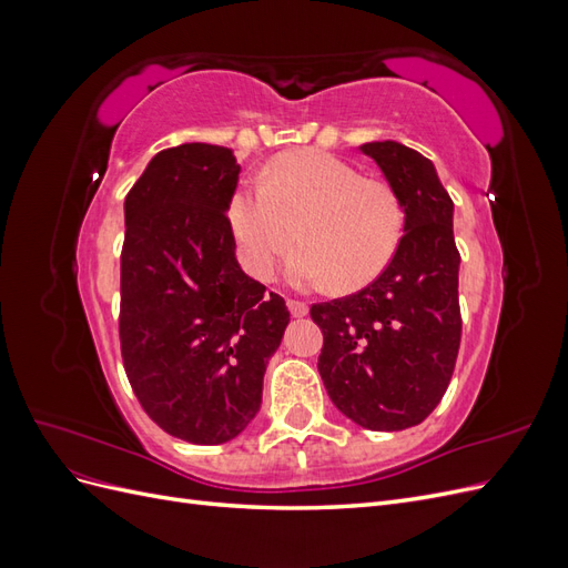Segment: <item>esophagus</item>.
I'll list each match as a JSON object with an SVG mask.
<instances>
[{"instance_id":"esophagus-1","label":"esophagus","mask_w":568,"mask_h":568,"mask_svg":"<svg viewBox=\"0 0 568 568\" xmlns=\"http://www.w3.org/2000/svg\"><path fill=\"white\" fill-rule=\"evenodd\" d=\"M286 307L294 317H305L307 315V305L301 303V301H286Z\"/></svg>"}]
</instances>
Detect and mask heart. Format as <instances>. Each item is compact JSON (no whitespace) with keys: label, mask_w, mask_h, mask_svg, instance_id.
Instances as JSON below:
<instances>
[{"label":"heart","mask_w":568,"mask_h":568,"mask_svg":"<svg viewBox=\"0 0 568 568\" xmlns=\"http://www.w3.org/2000/svg\"><path fill=\"white\" fill-rule=\"evenodd\" d=\"M230 227L251 277L272 280L284 253L301 288L336 284L353 291L374 282L400 246L405 215L384 182L365 180L334 153L305 149L274 159L267 180L239 184L227 203Z\"/></svg>","instance_id":"b5f03b06"}]
</instances>
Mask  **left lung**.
<instances>
[{
  "mask_svg": "<svg viewBox=\"0 0 568 568\" xmlns=\"http://www.w3.org/2000/svg\"><path fill=\"white\" fill-rule=\"evenodd\" d=\"M359 151L398 196L405 234L367 288L311 307L324 334L317 369L351 422L369 432H403L436 409L459 351L455 205L419 151L393 140Z\"/></svg>",
  "mask_w": 568,
  "mask_h": 568,
  "instance_id": "8db88e82",
  "label": "left lung"
}]
</instances>
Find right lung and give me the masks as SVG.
<instances>
[{
  "label": "right lung",
  "instance_id": "add662e5",
  "mask_svg": "<svg viewBox=\"0 0 568 568\" xmlns=\"http://www.w3.org/2000/svg\"><path fill=\"white\" fill-rule=\"evenodd\" d=\"M234 151H159L125 196L120 351L130 386L165 434L217 445L236 438L263 400L267 359L288 324L236 261L227 203Z\"/></svg>",
  "mask_w": 568,
  "mask_h": 568
}]
</instances>
